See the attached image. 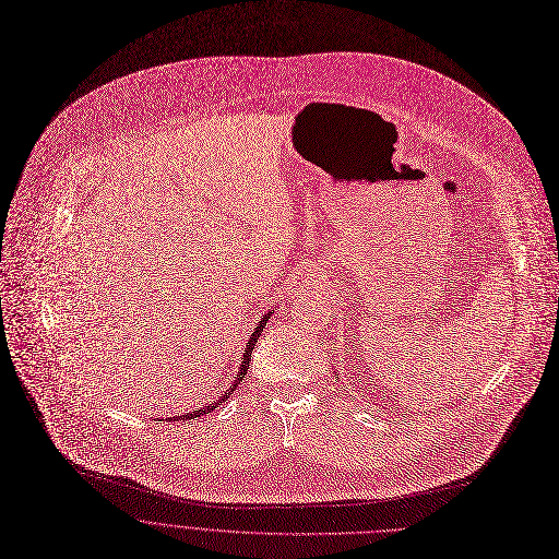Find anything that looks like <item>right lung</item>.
<instances>
[{
    "instance_id": "add662e5",
    "label": "right lung",
    "mask_w": 559,
    "mask_h": 559,
    "mask_svg": "<svg viewBox=\"0 0 559 559\" xmlns=\"http://www.w3.org/2000/svg\"><path fill=\"white\" fill-rule=\"evenodd\" d=\"M272 314H274V310H272V312H267V314H263V319L257 323V328H253V332H251V336H249V341H247V345H245V349H242V354H240V368H238V372H236V377H234L231 385L225 390V394H223L221 399L212 401V403H205V405H202V408H195V411L185 413V415H178V417H169V421H178V419H180V421H191V419L205 417V415L214 413L221 403H225V401L236 392V388L240 385V381L245 379V374H247V370H249L251 349H253V345H257V341H259V336H261V332H263V328L267 325V321H270V317H272Z\"/></svg>"
}]
</instances>
